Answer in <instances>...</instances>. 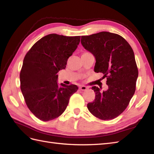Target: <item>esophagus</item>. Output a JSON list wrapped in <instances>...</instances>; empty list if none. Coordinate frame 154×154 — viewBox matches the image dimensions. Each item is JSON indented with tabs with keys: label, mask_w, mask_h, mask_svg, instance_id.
<instances>
[{
	"label": "esophagus",
	"mask_w": 154,
	"mask_h": 154,
	"mask_svg": "<svg viewBox=\"0 0 154 154\" xmlns=\"http://www.w3.org/2000/svg\"><path fill=\"white\" fill-rule=\"evenodd\" d=\"M79 89H80L81 91H85V90H87V87L86 86H84V85H81V86L79 87Z\"/></svg>",
	"instance_id": "esophagus-1"
}]
</instances>
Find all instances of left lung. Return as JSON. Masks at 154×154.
Wrapping results in <instances>:
<instances>
[{
	"mask_svg": "<svg viewBox=\"0 0 154 154\" xmlns=\"http://www.w3.org/2000/svg\"><path fill=\"white\" fill-rule=\"evenodd\" d=\"M81 44L95 57L94 71L106 77L108 89L92 87L95 99L87 104L90 112L103 120L119 116L134 94L138 71L134 54L125 39L116 34L101 32L81 36Z\"/></svg>",
	"mask_w": 154,
	"mask_h": 154,
	"instance_id": "1",
	"label": "left lung"
}]
</instances>
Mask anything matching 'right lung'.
<instances>
[{
	"label": "right lung",
	"instance_id": "add662e5",
	"mask_svg": "<svg viewBox=\"0 0 154 154\" xmlns=\"http://www.w3.org/2000/svg\"><path fill=\"white\" fill-rule=\"evenodd\" d=\"M79 42L80 36L48 34L24 57L20 74L21 91L28 109L42 121L60 116L78 89L75 85H59L57 73L66 67Z\"/></svg>",
	"mask_w": 154,
	"mask_h": 154
}]
</instances>
